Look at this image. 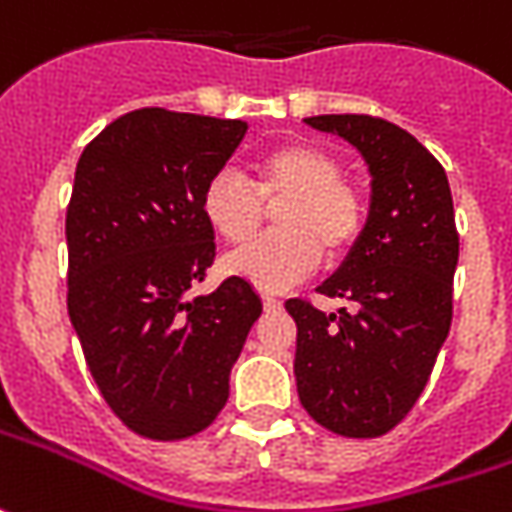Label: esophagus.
<instances>
[{"label":"esophagus","instance_id":"34e87169","mask_svg":"<svg viewBox=\"0 0 512 512\" xmlns=\"http://www.w3.org/2000/svg\"><path fill=\"white\" fill-rule=\"evenodd\" d=\"M280 306H283V303H280L277 297H269V294L263 297V309L266 311H280Z\"/></svg>","mask_w":512,"mask_h":512}]
</instances>
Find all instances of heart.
<instances>
[{
	"instance_id": "b5f03b06",
	"label": "heart",
	"mask_w": 512,
	"mask_h": 512,
	"mask_svg": "<svg viewBox=\"0 0 512 512\" xmlns=\"http://www.w3.org/2000/svg\"><path fill=\"white\" fill-rule=\"evenodd\" d=\"M252 184L218 172L203 189V218L226 243H246L266 221L263 203L277 206L280 232L249 243L223 260V269L257 291H283L309 277L323 255L337 263L354 252L368 221V203L343 181V164L314 144L289 141L260 152Z\"/></svg>"
}]
</instances>
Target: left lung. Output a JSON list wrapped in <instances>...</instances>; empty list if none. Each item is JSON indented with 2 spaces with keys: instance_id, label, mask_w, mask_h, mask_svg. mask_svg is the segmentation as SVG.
I'll list each match as a JSON object with an SVG mask.
<instances>
[{
  "instance_id": "obj_1",
  "label": "left lung",
  "mask_w": 512,
  "mask_h": 512,
  "mask_svg": "<svg viewBox=\"0 0 512 512\" xmlns=\"http://www.w3.org/2000/svg\"><path fill=\"white\" fill-rule=\"evenodd\" d=\"M306 124L351 141L374 181L360 243L317 289L343 309L286 300L297 323V394L326 431L374 439L411 414L450 331L453 198L442 164L397 124L374 115H314Z\"/></svg>"
}]
</instances>
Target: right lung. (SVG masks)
<instances>
[{
    "label": "right lung",
    "instance_id": "1",
    "mask_svg": "<svg viewBox=\"0 0 512 512\" xmlns=\"http://www.w3.org/2000/svg\"><path fill=\"white\" fill-rule=\"evenodd\" d=\"M246 121L144 107L84 147L67 206V314L104 402L158 442L215 422L263 303L223 280L189 297L215 260L203 189Z\"/></svg>",
    "mask_w": 512,
    "mask_h": 512
}]
</instances>
